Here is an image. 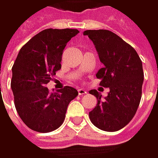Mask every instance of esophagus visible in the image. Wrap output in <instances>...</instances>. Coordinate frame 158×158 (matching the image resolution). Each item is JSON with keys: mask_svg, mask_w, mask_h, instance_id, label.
Segmentation results:
<instances>
[{"mask_svg": "<svg viewBox=\"0 0 158 158\" xmlns=\"http://www.w3.org/2000/svg\"><path fill=\"white\" fill-rule=\"evenodd\" d=\"M87 93V91H85L84 89H78V94L81 96V95H84V94H86Z\"/></svg>", "mask_w": 158, "mask_h": 158, "instance_id": "obj_1", "label": "esophagus"}]
</instances>
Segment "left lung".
I'll list each match as a JSON object with an SVG mask.
<instances>
[{
	"mask_svg": "<svg viewBox=\"0 0 158 158\" xmlns=\"http://www.w3.org/2000/svg\"><path fill=\"white\" fill-rule=\"evenodd\" d=\"M83 35L92 41L104 65L96 74L99 85L109 88L103 99L97 90L90 91L98 104L89 117L100 130L116 131L130 123L138 109L144 80L142 62L130 44L109 30H87Z\"/></svg>",
	"mask_w": 158,
	"mask_h": 158,
	"instance_id": "left-lung-1",
	"label": "left lung"
}]
</instances>
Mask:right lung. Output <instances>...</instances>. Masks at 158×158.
<instances>
[{
    "label": "right lung",
    "mask_w": 158,
    "mask_h": 158,
    "mask_svg": "<svg viewBox=\"0 0 158 158\" xmlns=\"http://www.w3.org/2000/svg\"><path fill=\"white\" fill-rule=\"evenodd\" d=\"M77 29H45L25 44L12 67L11 89L17 112L24 123L38 132H50L63 123L67 106L78 91L65 86L50 92L45 85L61 68L67 44Z\"/></svg>",
    "instance_id": "obj_1"
}]
</instances>
